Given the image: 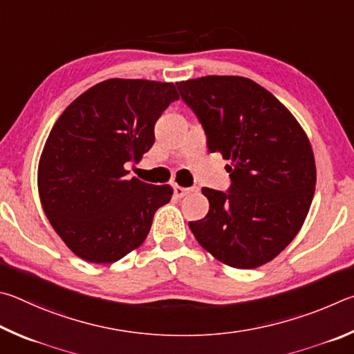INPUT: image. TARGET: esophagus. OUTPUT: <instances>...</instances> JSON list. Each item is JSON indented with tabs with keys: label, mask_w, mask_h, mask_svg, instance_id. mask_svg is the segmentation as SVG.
I'll list each match as a JSON object with an SVG mask.
<instances>
[{
	"label": "esophagus",
	"mask_w": 354,
	"mask_h": 354,
	"mask_svg": "<svg viewBox=\"0 0 354 354\" xmlns=\"http://www.w3.org/2000/svg\"><path fill=\"white\" fill-rule=\"evenodd\" d=\"M191 191H193L191 188H183V187H178V185H176V187H174V196L178 197V199H182V197L189 194Z\"/></svg>",
	"instance_id": "esophagus-1"
}]
</instances>
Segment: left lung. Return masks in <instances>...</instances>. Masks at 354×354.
Segmentation results:
<instances>
[{
    "label": "left lung",
    "instance_id": "1",
    "mask_svg": "<svg viewBox=\"0 0 354 354\" xmlns=\"http://www.w3.org/2000/svg\"><path fill=\"white\" fill-rule=\"evenodd\" d=\"M209 152L230 161L228 193L203 188L207 216L189 222L203 249L234 269H255L286 249L315 191V160L300 122L270 91L241 76L177 82Z\"/></svg>",
    "mask_w": 354,
    "mask_h": 354
}]
</instances>
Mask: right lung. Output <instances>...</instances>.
<instances>
[{
  "instance_id": "add662e5",
  "label": "right lung",
  "mask_w": 354,
  "mask_h": 354,
  "mask_svg": "<svg viewBox=\"0 0 354 354\" xmlns=\"http://www.w3.org/2000/svg\"><path fill=\"white\" fill-rule=\"evenodd\" d=\"M178 99L172 82L107 79L68 105L49 132L37 187L49 224L74 255L110 264L140 247L169 185L127 178L155 141L153 126Z\"/></svg>"
}]
</instances>
